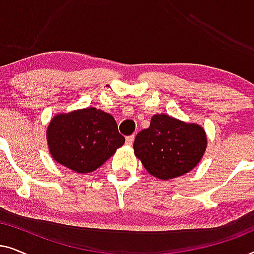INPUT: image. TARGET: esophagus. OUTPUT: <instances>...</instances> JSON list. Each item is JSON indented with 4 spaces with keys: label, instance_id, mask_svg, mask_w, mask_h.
<instances>
[{
    "label": "esophagus",
    "instance_id": "34e87169",
    "mask_svg": "<svg viewBox=\"0 0 254 254\" xmlns=\"http://www.w3.org/2000/svg\"><path fill=\"white\" fill-rule=\"evenodd\" d=\"M134 138H135V135H129V136L126 137V144L127 145H131L134 142Z\"/></svg>",
    "mask_w": 254,
    "mask_h": 254
}]
</instances>
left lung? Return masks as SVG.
<instances>
[{"mask_svg": "<svg viewBox=\"0 0 254 254\" xmlns=\"http://www.w3.org/2000/svg\"><path fill=\"white\" fill-rule=\"evenodd\" d=\"M134 154L151 176L168 180L190 172L207 148L206 131L166 114H155L135 137Z\"/></svg>", "mask_w": 254, "mask_h": 254, "instance_id": "left-lung-1", "label": "left lung"}]
</instances>
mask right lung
<instances>
[{"instance_id": "obj_1", "label": "right lung", "mask_w": 254, "mask_h": 254, "mask_svg": "<svg viewBox=\"0 0 254 254\" xmlns=\"http://www.w3.org/2000/svg\"><path fill=\"white\" fill-rule=\"evenodd\" d=\"M46 136L54 161L77 173L95 171L125 143L114 118L93 107L57 114Z\"/></svg>"}]
</instances>
